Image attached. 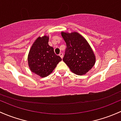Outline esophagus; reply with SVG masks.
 I'll use <instances>...</instances> for the list:
<instances>
[{"instance_id":"34e87169","label":"esophagus","mask_w":121,"mask_h":121,"mask_svg":"<svg viewBox=\"0 0 121 121\" xmlns=\"http://www.w3.org/2000/svg\"><path fill=\"white\" fill-rule=\"evenodd\" d=\"M59 56H60V57H61V58H63V53H60Z\"/></svg>"}]
</instances>
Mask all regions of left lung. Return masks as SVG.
<instances>
[{"label":"left lung","instance_id":"obj_1","mask_svg":"<svg viewBox=\"0 0 121 121\" xmlns=\"http://www.w3.org/2000/svg\"><path fill=\"white\" fill-rule=\"evenodd\" d=\"M61 36L67 44L63 61L73 73L85 75L96 62L93 51L87 40L79 33L62 32Z\"/></svg>","mask_w":121,"mask_h":121}]
</instances>
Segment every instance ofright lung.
Here are the masks:
<instances>
[{"label":"right lung","instance_id":"1","mask_svg":"<svg viewBox=\"0 0 121 121\" xmlns=\"http://www.w3.org/2000/svg\"><path fill=\"white\" fill-rule=\"evenodd\" d=\"M48 42L49 36L38 37L31 46L28 56L30 71L42 78L50 75L62 60L54 53V49Z\"/></svg>","mask_w":121,"mask_h":121}]
</instances>
